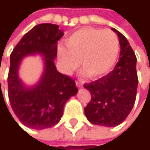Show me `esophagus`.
Returning a JSON list of instances; mask_svg holds the SVG:
<instances>
[{
	"instance_id": "1",
	"label": "esophagus",
	"mask_w": 150,
	"mask_h": 150,
	"mask_svg": "<svg viewBox=\"0 0 150 150\" xmlns=\"http://www.w3.org/2000/svg\"><path fill=\"white\" fill-rule=\"evenodd\" d=\"M75 84H76V86H77L78 88H81V87L83 86L82 82H81V81H77L75 82Z\"/></svg>"
}]
</instances>
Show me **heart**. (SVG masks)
<instances>
[{
  "mask_svg": "<svg viewBox=\"0 0 150 150\" xmlns=\"http://www.w3.org/2000/svg\"><path fill=\"white\" fill-rule=\"evenodd\" d=\"M58 50L59 61L67 73L75 71L81 61V69L89 78H99L115 65L120 44L117 35L110 29L95 28L78 29Z\"/></svg>",
  "mask_w": 150,
  "mask_h": 150,
  "instance_id": "obj_1",
  "label": "heart"
}]
</instances>
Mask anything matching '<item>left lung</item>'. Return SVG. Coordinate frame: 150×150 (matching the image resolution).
<instances>
[{
	"mask_svg": "<svg viewBox=\"0 0 150 150\" xmlns=\"http://www.w3.org/2000/svg\"><path fill=\"white\" fill-rule=\"evenodd\" d=\"M121 46L119 61L115 69L102 78L84 83L91 100L84 108L87 119L95 125L114 127L121 124L135 104L138 77L136 57L126 37L112 28Z\"/></svg>",
	"mask_w": 150,
	"mask_h": 150,
	"instance_id": "1",
	"label": "left lung"
}]
</instances>
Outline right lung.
Listing matches in <instances>:
<instances>
[{
    "mask_svg": "<svg viewBox=\"0 0 150 150\" xmlns=\"http://www.w3.org/2000/svg\"><path fill=\"white\" fill-rule=\"evenodd\" d=\"M62 35L58 25L39 24L24 35L10 54L8 99L17 118L30 129H43L57 124L66 102L78 91L74 79L57 71L54 63ZM35 52L46 57L45 71L36 87L27 89L18 78V68L22 57Z\"/></svg>",
    "mask_w": 150,
    "mask_h": 150,
    "instance_id": "obj_1",
    "label": "right lung"
}]
</instances>
